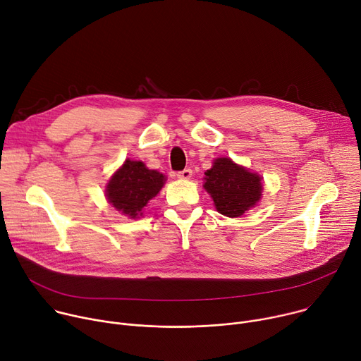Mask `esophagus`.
Here are the masks:
<instances>
[{"label": "esophagus", "instance_id": "1", "mask_svg": "<svg viewBox=\"0 0 361 361\" xmlns=\"http://www.w3.org/2000/svg\"><path fill=\"white\" fill-rule=\"evenodd\" d=\"M191 176H192L191 169H184L183 171H178V173H177V177H178V178H183V180H188V178H191Z\"/></svg>", "mask_w": 361, "mask_h": 361}]
</instances>
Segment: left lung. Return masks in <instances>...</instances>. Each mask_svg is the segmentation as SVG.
I'll return each instance as SVG.
<instances>
[{
    "mask_svg": "<svg viewBox=\"0 0 361 361\" xmlns=\"http://www.w3.org/2000/svg\"><path fill=\"white\" fill-rule=\"evenodd\" d=\"M204 188L216 204L217 212L227 217H240L262 197V178L237 166L230 159H217L205 173Z\"/></svg>",
    "mask_w": 361,
    "mask_h": 361,
    "instance_id": "1",
    "label": "left lung"
}]
</instances>
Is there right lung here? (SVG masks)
Returning a JSON list of instances; mask_svg holds the SVG:
<instances>
[{
  "label": "right lung",
  "instance_id": "right-lung-1",
  "mask_svg": "<svg viewBox=\"0 0 361 361\" xmlns=\"http://www.w3.org/2000/svg\"><path fill=\"white\" fill-rule=\"evenodd\" d=\"M164 185V176L148 170L141 161L127 160L107 185V198L114 207L135 219L142 214L148 201Z\"/></svg>",
  "mask_w": 361,
  "mask_h": 361
}]
</instances>
